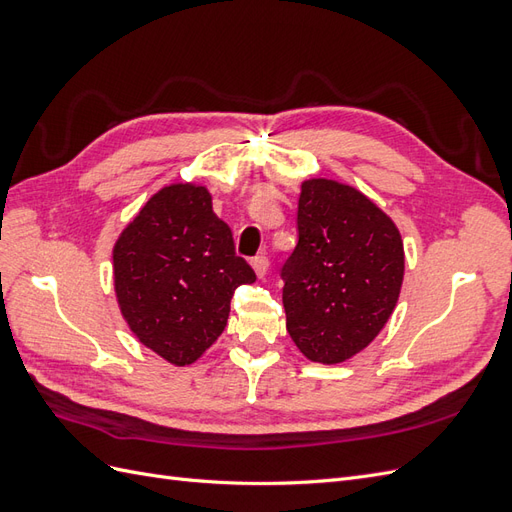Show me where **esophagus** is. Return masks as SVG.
Returning a JSON list of instances; mask_svg holds the SVG:
<instances>
[{
  "label": "esophagus",
  "mask_w": 512,
  "mask_h": 512,
  "mask_svg": "<svg viewBox=\"0 0 512 512\" xmlns=\"http://www.w3.org/2000/svg\"><path fill=\"white\" fill-rule=\"evenodd\" d=\"M252 267H254V271H256L258 277H265L267 271H269V258L262 256V254L256 256V258H252Z\"/></svg>",
  "instance_id": "esophagus-1"
}]
</instances>
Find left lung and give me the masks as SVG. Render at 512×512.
Here are the masks:
<instances>
[{
  "label": "left lung",
  "mask_w": 512,
  "mask_h": 512,
  "mask_svg": "<svg viewBox=\"0 0 512 512\" xmlns=\"http://www.w3.org/2000/svg\"><path fill=\"white\" fill-rule=\"evenodd\" d=\"M297 232L280 271L288 333L307 359L342 363L391 318L404 243L367 196L329 179L303 183Z\"/></svg>",
  "instance_id": "1"
}]
</instances>
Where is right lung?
Here are the masks:
<instances>
[{
  "instance_id": "1",
  "label": "right lung",
  "mask_w": 512,
  "mask_h": 512,
  "mask_svg": "<svg viewBox=\"0 0 512 512\" xmlns=\"http://www.w3.org/2000/svg\"><path fill=\"white\" fill-rule=\"evenodd\" d=\"M123 318L141 342L190 365L226 327L230 299L256 282L203 185H168L121 232L113 252Z\"/></svg>"
}]
</instances>
